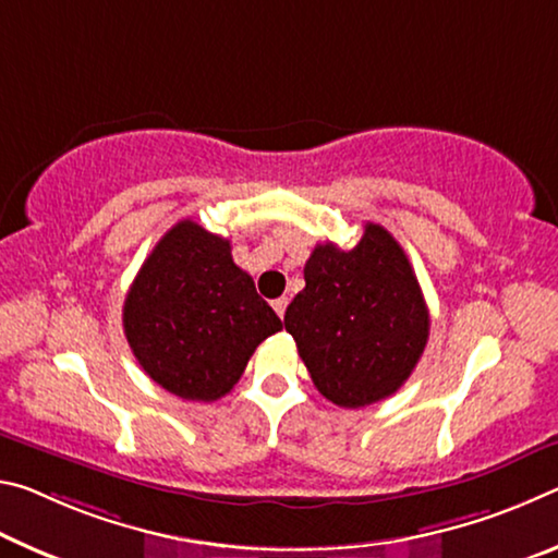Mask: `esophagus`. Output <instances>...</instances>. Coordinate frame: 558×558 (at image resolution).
<instances>
[{
  "mask_svg": "<svg viewBox=\"0 0 558 558\" xmlns=\"http://www.w3.org/2000/svg\"><path fill=\"white\" fill-rule=\"evenodd\" d=\"M271 306H274V312H277L281 318H284V312H287V306H289V299H287V296L274 299V301H271Z\"/></svg>",
  "mask_w": 558,
  "mask_h": 558,
  "instance_id": "1",
  "label": "esophagus"
}]
</instances>
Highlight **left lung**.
<instances>
[{"instance_id": "1", "label": "left lung", "mask_w": 558, "mask_h": 558, "mask_svg": "<svg viewBox=\"0 0 558 558\" xmlns=\"http://www.w3.org/2000/svg\"><path fill=\"white\" fill-rule=\"evenodd\" d=\"M304 279L284 326L318 392L341 408L392 396L430 336L423 289L403 246L386 227L365 222L353 250L316 244Z\"/></svg>"}]
</instances>
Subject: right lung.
<instances>
[{
    "label": "right lung",
    "instance_id": "1",
    "mask_svg": "<svg viewBox=\"0 0 558 558\" xmlns=\"http://www.w3.org/2000/svg\"><path fill=\"white\" fill-rule=\"evenodd\" d=\"M281 318L232 259L230 240L182 219L155 244L123 304L143 371L182 400L227 396Z\"/></svg>",
    "mask_w": 558,
    "mask_h": 558
}]
</instances>
